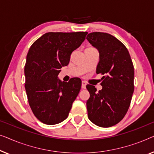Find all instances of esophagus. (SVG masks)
<instances>
[{"label": "esophagus", "mask_w": 154, "mask_h": 154, "mask_svg": "<svg viewBox=\"0 0 154 154\" xmlns=\"http://www.w3.org/2000/svg\"><path fill=\"white\" fill-rule=\"evenodd\" d=\"M86 84L84 81L82 82V88H86Z\"/></svg>", "instance_id": "obj_1"}]
</instances>
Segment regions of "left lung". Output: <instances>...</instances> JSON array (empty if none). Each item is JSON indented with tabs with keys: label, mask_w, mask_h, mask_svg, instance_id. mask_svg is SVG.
<instances>
[{
	"label": "left lung",
	"mask_w": 154,
	"mask_h": 154,
	"mask_svg": "<svg viewBox=\"0 0 154 154\" xmlns=\"http://www.w3.org/2000/svg\"><path fill=\"white\" fill-rule=\"evenodd\" d=\"M86 39L99 52L96 73L105 75L101 90L88 84V117L100 127L113 126L122 120L134 91V67L125 45L112 35L94 32Z\"/></svg>",
	"instance_id": "8db88e82"
}]
</instances>
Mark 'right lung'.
Here are the masks:
<instances>
[{"mask_svg":"<svg viewBox=\"0 0 154 154\" xmlns=\"http://www.w3.org/2000/svg\"><path fill=\"white\" fill-rule=\"evenodd\" d=\"M87 33L49 32L30 47L24 68L25 88L34 115L43 123L57 124L68 117L82 81L75 78L62 82L58 75Z\"/></svg>","mask_w":154,"mask_h":154,"instance_id":"obj_1","label":"right lung"}]
</instances>
